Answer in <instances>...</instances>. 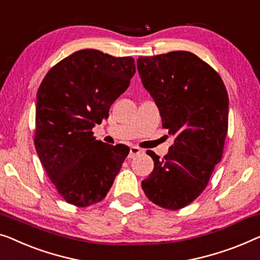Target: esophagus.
Listing matches in <instances>:
<instances>
[{"label":"esophagus","instance_id":"34e87169","mask_svg":"<svg viewBox=\"0 0 260 260\" xmlns=\"http://www.w3.org/2000/svg\"><path fill=\"white\" fill-rule=\"evenodd\" d=\"M141 152H142V150L137 148V146H131L130 152H129V158H134L135 156H138Z\"/></svg>","mask_w":260,"mask_h":260}]
</instances>
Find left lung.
<instances>
[{"mask_svg": "<svg viewBox=\"0 0 260 260\" xmlns=\"http://www.w3.org/2000/svg\"><path fill=\"white\" fill-rule=\"evenodd\" d=\"M137 69L159 110L161 125L175 138L164 158L146 152L155 167L142 189L160 208L182 209L203 192L223 156L226 88L219 75L190 51L138 57Z\"/></svg>", "mask_w": 260, "mask_h": 260, "instance_id": "left-lung-1", "label": "left lung"}]
</instances>
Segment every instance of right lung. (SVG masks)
Here are the masks:
<instances>
[{"mask_svg":"<svg viewBox=\"0 0 260 260\" xmlns=\"http://www.w3.org/2000/svg\"><path fill=\"white\" fill-rule=\"evenodd\" d=\"M136 73L133 57L75 51L48 71L36 97L35 148L58 193L85 208L105 198L129 153L93 137Z\"/></svg>","mask_w":260,"mask_h":260,"instance_id":"1","label":"right lung"}]
</instances>
